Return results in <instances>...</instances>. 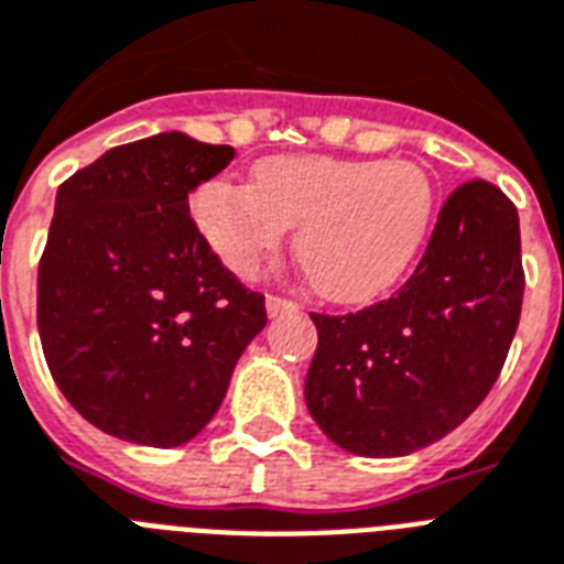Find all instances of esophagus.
<instances>
[{
    "label": "esophagus",
    "instance_id": "1",
    "mask_svg": "<svg viewBox=\"0 0 564 564\" xmlns=\"http://www.w3.org/2000/svg\"><path fill=\"white\" fill-rule=\"evenodd\" d=\"M292 310H297V304H295V301H290V297H281V295H269L267 297V313L269 315L292 313Z\"/></svg>",
    "mask_w": 564,
    "mask_h": 564
}]
</instances>
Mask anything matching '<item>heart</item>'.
Returning <instances> with one entry per match:
<instances>
[{
	"label": "heart",
	"mask_w": 564,
	"mask_h": 564,
	"mask_svg": "<svg viewBox=\"0 0 564 564\" xmlns=\"http://www.w3.org/2000/svg\"><path fill=\"white\" fill-rule=\"evenodd\" d=\"M194 217L228 269L251 274L297 226L295 254L329 301L354 304L400 281L425 242L434 187L411 162L269 155L251 185L217 178Z\"/></svg>",
	"instance_id": "b5f03b06"
}]
</instances>
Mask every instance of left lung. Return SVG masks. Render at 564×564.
Wrapping results in <instances>:
<instances>
[{"instance_id":"1","label":"left lung","mask_w":564,"mask_h":564,"mask_svg":"<svg viewBox=\"0 0 564 564\" xmlns=\"http://www.w3.org/2000/svg\"><path fill=\"white\" fill-rule=\"evenodd\" d=\"M519 210L473 178L448 196L400 292L359 313L318 315L304 400L329 441L402 457L455 432L505 368L519 327Z\"/></svg>"}]
</instances>
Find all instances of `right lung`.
Segmentation results:
<instances>
[{"label":"right lung","instance_id":"right-lung-1","mask_svg":"<svg viewBox=\"0 0 564 564\" xmlns=\"http://www.w3.org/2000/svg\"><path fill=\"white\" fill-rule=\"evenodd\" d=\"M231 159L228 144L159 132L59 185L36 327L63 397L118 441H194L267 327L263 295L219 263L187 208Z\"/></svg>","mask_w":564,"mask_h":564}]
</instances>
